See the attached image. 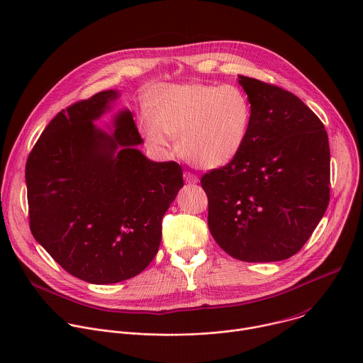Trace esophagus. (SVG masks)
Here are the masks:
<instances>
[{"mask_svg": "<svg viewBox=\"0 0 363 363\" xmlns=\"http://www.w3.org/2000/svg\"><path fill=\"white\" fill-rule=\"evenodd\" d=\"M183 177H184V182L189 183V184H194V183L199 182V179L196 176H194L193 173H189V172H184Z\"/></svg>", "mask_w": 363, "mask_h": 363, "instance_id": "obj_1", "label": "esophagus"}]
</instances>
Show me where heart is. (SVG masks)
<instances>
[{
    "mask_svg": "<svg viewBox=\"0 0 363 363\" xmlns=\"http://www.w3.org/2000/svg\"><path fill=\"white\" fill-rule=\"evenodd\" d=\"M148 115L138 122L145 141L167 150L177 136L179 154L199 169H219L242 150L252 126L253 108L237 86H158L148 93Z\"/></svg>",
    "mask_w": 363,
    "mask_h": 363,
    "instance_id": "heart-1",
    "label": "heart"
}]
</instances>
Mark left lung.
Returning <instances> with one entry per match:
<instances>
[{"mask_svg":"<svg viewBox=\"0 0 363 363\" xmlns=\"http://www.w3.org/2000/svg\"><path fill=\"white\" fill-rule=\"evenodd\" d=\"M253 108L240 154L202 176L208 225L241 262L296 255L330 201V147L323 122L291 91L238 77Z\"/></svg>","mask_w":363,"mask_h":363,"instance_id":"obj_1","label":"left lung"}]
</instances>
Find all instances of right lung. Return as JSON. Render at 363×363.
Returning <instances> with one entry per match:
<instances>
[{"instance_id":"right-lung-1","label":"right lung","mask_w":363,"mask_h":363,"mask_svg":"<svg viewBox=\"0 0 363 363\" xmlns=\"http://www.w3.org/2000/svg\"><path fill=\"white\" fill-rule=\"evenodd\" d=\"M119 97L107 90L60 111L26 162L30 230L69 274L94 285L141 273L161 242V220L183 186L174 161L154 162L129 110L111 135L94 126Z\"/></svg>"}]
</instances>
